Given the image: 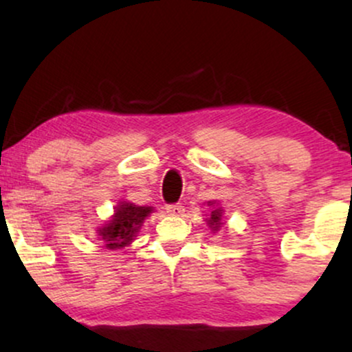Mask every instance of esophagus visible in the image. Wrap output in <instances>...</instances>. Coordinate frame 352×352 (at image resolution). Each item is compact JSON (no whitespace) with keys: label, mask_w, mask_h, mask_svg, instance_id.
Masks as SVG:
<instances>
[{"label":"esophagus","mask_w":352,"mask_h":352,"mask_svg":"<svg viewBox=\"0 0 352 352\" xmlns=\"http://www.w3.org/2000/svg\"><path fill=\"white\" fill-rule=\"evenodd\" d=\"M184 212H185V208L182 207L180 204L168 205V207H167V213H168V215H172V217H182V215H184Z\"/></svg>","instance_id":"esophagus-1"}]
</instances>
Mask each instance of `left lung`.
<instances>
[{"label": "left lung", "mask_w": 352, "mask_h": 352, "mask_svg": "<svg viewBox=\"0 0 352 352\" xmlns=\"http://www.w3.org/2000/svg\"><path fill=\"white\" fill-rule=\"evenodd\" d=\"M207 205L212 208V212H210L208 218H205V221H207L208 228L212 230L213 233L220 232V228L223 227V208L220 207V204H218L217 200L207 201Z\"/></svg>", "instance_id": "8db88e82"}]
</instances>
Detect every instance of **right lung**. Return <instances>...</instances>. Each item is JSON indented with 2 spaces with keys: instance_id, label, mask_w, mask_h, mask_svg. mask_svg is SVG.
I'll return each mask as SVG.
<instances>
[{
  "instance_id": "right-lung-1",
  "label": "right lung",
  "mask_w": 352,
  "mask_h": 352,
  "mask_svg": "<svg viewBox=\"0 0 352 352\" xmlns=\"http://www.w3.org/2000/svg\"><path fill=\"white\" fill-rule=\"evenodd\" d=\"M153 213V207H139L131 201L119 200L114 207V215L96 230L104 248L122 250L131 246L137 233L142 228L145 218Z\"/></svg>"
}]
</instances>
